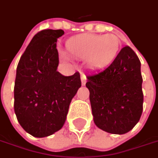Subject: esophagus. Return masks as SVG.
Listing matches in <instances>:
<instances>
[{
	"label": "esophagus",
	"instance_id": "34e87169",
	"mask_svg": "<svg viewBox=\"0 0 158 158\" xmlns=\"http://www.w3.org/2000/svg\"><path fill=\"white\" fill-rule=\"evenodd\" d=\"M81 82H82L83 85H85L86 84V76L85 74H84V73L81 74Z\"/></svg>",
	"mask_w": 158,
	"mask_h": 158
}]
</instances>
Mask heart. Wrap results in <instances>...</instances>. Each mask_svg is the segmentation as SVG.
I'll return each mask as SVG.
<instances>
[{"instance_id": "b5f03b06", "label": "heart", "mask_w": 158, "mask_h": 158, "mask_svg": "<svg viewBox=\"0 0 158 158\" xmlns=\"http://www.w3.org/2000/svg\"><path fill=\"white\" fill-rule=\"evenodd\" d=\"M119 40L113 35H87L68 43L70 53L79 59L87 58L91 67H102L109 62L118 50Z\"/></svg>"}]
</instances>
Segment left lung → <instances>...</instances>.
Wrapping results in <instances>:
<instances>
[{"label":"left lung","instance_id":"8db88e82","mask_svg":"<svg viewBox=\"0 0 158 158\" xmlns=\"http://www.w3.org/2000/svg\"><path fill=\"white\" fill-rule=\"evenodd\" d=\"M94 122L111 134L129 132L143 111L142 76L135 52L124 46L109 65L86 76Z\"/></svg>","mask_w":158,"mask_h":158}]
</instances>
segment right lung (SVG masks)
Masks as SVG:
<instances>
[{
  "mask_svg": "<svg viewBox=\"0 0 158 158\" xmlns=\"http://www.w3.org/2000/svg\"><path fill=\"white\" fill-rule=\"evenodd\" d=\"M62 29L37 33L20 57L14 85V112L26 132L45 137L62 129L69 105L81 86L80 74L63 76L56 42Z\"/></svg>",
  "mask_w": 158,
  "mask_h": 158,
  "instance_id": "right-lung-1",
  "label": "right lung"
}]
</instances>
